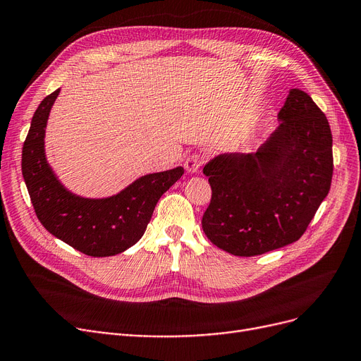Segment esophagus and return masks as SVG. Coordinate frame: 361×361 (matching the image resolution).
<instances>
[{"mask_svg":"<svg viewBox=\"0 0 361 361\" xmlns=\"http://www.w3.org/2000/svg\"><path fill=\"white\" fill-rule=\"evenodd\" d=\"M203 163H204V157L201 155L200 152H194V154L186 157L185 169L188 170L190 173H197L201 169V166H203Z\"/></svg>","mask_w":361,"mask_h":361,"instance_id":"obj_1","label":"esophagus"}]
</instances>
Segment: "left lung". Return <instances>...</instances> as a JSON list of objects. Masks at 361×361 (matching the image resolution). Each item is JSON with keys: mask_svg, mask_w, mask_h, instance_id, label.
Returning a JSON list of instances; mask_svg holds the SVG:
<instances>
[{"mask_svg": "<svg viewBox=\"0 0 361 361\" xmlns=\"http://www.w3.org/2000/svg\"><path fill=\"white\" fill-rule=\"evenodd\" d=\"M281 124L256 154H224L204 166L212 198L204 234L234 256H256L298 241L330 190L331 132L311 96L290 89Z\"/></svg>", "mask_w": 361, "mask_h": 361, "instance_id": "left-lung-1", "label": "left lung"}]
</instances>
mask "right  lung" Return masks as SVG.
<instances>
[{
  "label": "right lung",
  "mask_w": 361,
  "mask_h": 361,
  "mask_svg": "<svg viewBox=\"0 0 361 361\" xmlns=\"http://www.w3.org/2000/svg\"><path fill=\"white\" fill-rule=\"evenodd\" d=\"M59 89L38 105L22 149V175L38 221L75 250L105 257L136 244L145 233L160 197L183 175V167L142 176L120 194L81 198L66 191L47 164L44 133Z\"/></svg>",
  "instance_id": "right-lung-1"
}]
</instances>
